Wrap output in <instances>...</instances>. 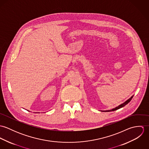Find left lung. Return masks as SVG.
Masks as SVG:
<instances>
[{
	"instance_id": "8db88e82",
	"label": "left lung",
	"mask_w": 149,
	"mask_h": 149,
	"mask_svg": "<svg viewBox=\"0 0 149 149\" xmlns=\"http://www.w3.org/2000/svg\"><path fill=\"white\" fill-rule=\"evenodd\" d=\"M132 97H133V96H131L130 99H128L127 100H126L125 103H123L121 104L120 105H119V106H118L115 107V108H112V109H110V110L101 111H102V112H110V111H115V110H117V109H120V108H122V107L125 106L126 104H127L131 100V99H132Z\"/></svg>"
}]
</instances>
